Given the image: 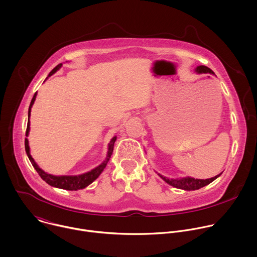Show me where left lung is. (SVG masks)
I'll return each mask as SVG.
<instances>
[{
    "instance_id": "obj_1",
    "label": "left lung",
    "mask_w": 257,
    "mask_h": 257,
    "mask_svg": "<svg viewBox=\"0 0 257 257\" xmlns=\"http://www.w3.org/2000/svg\"><path fill=\"white\" fill-rule=\"evenodd\" d=\"M195 71L199 74H202V73H210V74H214V72L208 68L207 66H204V65H200V66H197L195 68ZM158 173V172H156ZM222 174V173H221ZM221 174L213 177V178H210V179H195V178H191V177H184V178H178V179H170V178H167L161 174L158 173V175L166 182L168 183L169 185L177 188V189H182V190H185V191H194V190H198L204 186H207L209 185L210 183H212L215 179H217Z\"/></svg>"
}]
</instances>
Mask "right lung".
Returning <instances> with one entry per match:
<instances>
[{
	"mask_svg": "<svg viewBox=\"0 0 257 257\" xmlns=\"http://www.w3.org/2000/svg\"><path fill=\"white\" fill-rule=\"evenodd\" d=\"M62 66V63L58 64L48 75V77H50L51 75H53L57 70H59ZM47 77V78H48ZM46 78V79H47ZM45 79V80H46ZM36 96H37V92L34 94L32 100H31V103H30V106H29V110H28V124H27V130H26V137L29 136V132H30V115H31V108L34 104V101L36 99ZM116 141V137H113L109 144H108V151H107V155H106V158L105 160L99 165L97 166L96 168L92 169L91 171L87 172V173H84V174H81V175H77V176H54V175H51V174H48L46 172H44L42 169H40V167L36 164V162L34 161V159L32 158L31 154H30V147H29V141L28 139H25V150H26V153H27V156L32 164V166L34 167V169L37 171V173L39 174V176L42 178V180H44L47 184H49L50 186L52 187H55V188H59V189H64V190H69V191H77V190H80V189H84L86 188L88 185H90L94 180H96L99 175L102 173V171L104 170V168L106 167L111 155H112V152H113V146H114V143Z\"/></svg>",
	"mask_w": 257,
	"mask_h": 257,
	"instance_id": "1",
	"label": "right lung"
}]
</instances>
